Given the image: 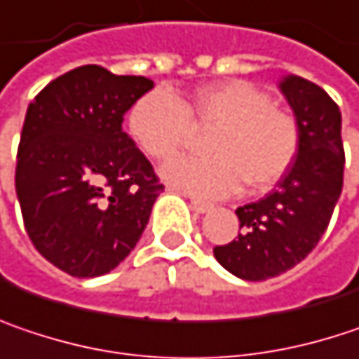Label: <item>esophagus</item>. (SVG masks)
<instances>
[{
    "instance_id": "1",
    "label": "esophagus",
    "mask_w": 359,
    "mask_h": 359,
    "mask_svg": "<svg viewBox=\"0 0 359 359\" xmlns=\"http://www.w3.org/2000/svg\"><path fill=\"white\" fill-rule=\"evenodd\" d=\"M191 208H193V212H197V213H208L213 210L212 203L201 201V199H191Z\"/></svg>"
}]
</instances>
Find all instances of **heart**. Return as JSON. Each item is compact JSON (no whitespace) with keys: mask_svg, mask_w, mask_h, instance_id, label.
Returning a JSON list of instances; mask_svg holds the SVG:
<instances>
[{"mask_svg":"<svg viewBox=\"0 0 359 359\" xmlns=\"http://www.w3.org/2000/svg\"><path fill=\"white\" fill-rule=\"evenodd\" d=\"M193 123L213 127L205 142L212 156L172 160L162 179L199 197L230 195L243 180L250 191H265L290 170L300 149L296 118L245 80L203 86L189 100L154 90L129 111V133L154 160L177 156Z\"/></svg>","mask_w":359,"mask_h":359,"instance_id":"1","label":"heart"}]
</instances>
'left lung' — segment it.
<instances>
[{"instance_id": "1", "label": "left lung", "mask_w": 359, "mask_h": 359, "mask_svg": "<svg viewBox=\"0 0 359 359\" xmlns=\"http://www.w3.org/2000/svg\"><path fill=\"white\" fill-rule=\"evenodd\" d=\"M300 127V149L273 193L236 210L243 232L215 246L217 263L246 281L285 273L318 245L343 189L341 111L316 83L300 76L279 80Z\"/></svg>"}]
</instances>
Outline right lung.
<instances>
[{
  "mask_svg": "<svg viewBox=\"0 0 359 359\" xmlns=\"http://www.w3.org/2000/svg\"><path fill=\"white\" fill-rule=\"evenodd\" d=\"M154 88L144 76L76 67L30 102L16 193L34 248L61 271L98 277L135 248L164 187L123 131L125 113Z\"/></svg>",
  "mask_w": 359,
  "mask_h": 359,
  "instance_id": "obj_1",
  "label": "right lung"
}]
</instances>
